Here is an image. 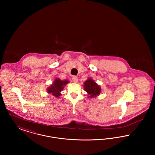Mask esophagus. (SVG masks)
<instances>
[{
	"mask_svg": "<svg viewBox=\"0 0 155 155\" xmlns=\"http://www.w3.org/2000/svg\"><path fill=\"white\" fill-rule=\"evenodd\" d=\"M72 79H73V81L74 83H77L78 82V78L76 76H73Z\"/></svg>",
	"mask_w": 155,
	"mask_h": 155,
	"instance_id": "esophagus-1",
	"label": "esophagus"
}]
</instances>
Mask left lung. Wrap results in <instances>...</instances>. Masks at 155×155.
Wrapping results in <instances>:
<instances>
[{
	"mask_svg": "<svg viewBox=\"0 0 155 155\" xmlns=\"http://www.w3.org/2000/svg\"><path fill=\"white\" fill-rule=\"evenodd\" d=\"M84 88L87 92L88 97L94 98L99 96L101 92V88L100 85L96 84L91 78H88L87 81L84 82Z\"/></svg>",
	"mask_w": 155,
	"mask_h": 155,
	"instance_id": "left-lung-1",
	"label": "left lung"
}]
</instances>
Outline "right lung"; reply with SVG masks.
I'll return each instance as SVG.
<instances>
[{"mask_svg":"<svg viewBox=\"0 0 155 155\" xmlns=\"http://www.w3.org/2000/svg\"><path fill=\"white\" fill-rule=\"evenodd\" d=\"M69 81L61 80L60 78H56L52 85L47 88V92L49 94H52L54 97H59L61 95V92L64 89Z\"/></svg>","mask_w":155,"mask_h":155,"instance_id":"right-lung-1","label":"right lung"}]
</instances>
